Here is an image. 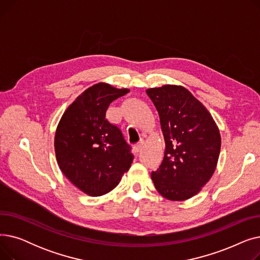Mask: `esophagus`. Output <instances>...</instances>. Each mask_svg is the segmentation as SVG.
Returning <instances> with one entry per match:
<instances>
[{
    "label": "esophagus",
    "mask_w": 260,
    "mask_h": 260,
    "mask_svg": "<svg viewBox=\"0 0 260 260\" xmlns=\"http://www.w3.org/2000/svg\"><path fill=\"white\" fill-rule=\"evenodd\" d=\"M143 144H144L143 140L139 141L137 144H136V145H135V149H136V152H140V151H141V148H142V146H143Z\"/></svg>",
    "instance_id": "1"
}]
</instances>
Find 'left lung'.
Listing matches in <instances>:
<instances>
[{"label": "left lung", "instance_id": "obj_1", "mask_svg": "<svg viewBox=\"0 0 260 260\" xmlns=\"http://www.w3.org/2000/svg\"><path fill=\"white\" fill-rule=\"evenodd\" d=\"M156 106L166 149L161 166L152 173L165 198L183 201L198 194L213 176L221 137L212 115L185 87L167 84L146 89Z\"/></svg>", "mask_w": 260, "mask_h": 260}]
</instances>
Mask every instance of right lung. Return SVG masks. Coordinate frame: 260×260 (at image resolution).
I'll return each instance as SVG.
<instances>
[{
	"mask_svg": "<svg viewBox=\"0 0 260 260\" xmlns=\"http://www.w3.org/2000/svg\"><path fill=\"white\" fill-rule=\"evenodd\" d=\"M128 91L103 82L94 84L67 107L57 126L54 152L59 168L89 196L111 192L131 168V146L105 118L109 104Z\"/></svg>",
	"mask_w": 260,
	"mask_h": 260,
	"instance_id": "1",
	"label": "right lung"
}]
</instances>
